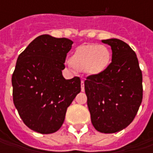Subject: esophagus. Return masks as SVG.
Returning a JSON list of instances; mask_svg holds the SVG:
<instances>
[{
	"instance_id": "34e87169",
	"label": "esophagus",
	"mask_w": 153,
	"mask_h": 153,
	"mask_svg": "<svg viewBox=\"0 0 153 153\" xmlns=\"http://www.w3.org/2000/svg\"><path fill=\"white\" fill-rule=\"evenodd\" d=\"M81 88H82V91L84 92V81L82 80V85H81Z\"/></svg>"
}]
</instances>
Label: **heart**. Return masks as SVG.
<instances>
[{
	"label": "heart",
	"mask_w": 153,
	"mask_h": 153,
	"mask_svg": "<svg viewBox=\"0 0 153 153\" xmlns=\"http://www.w3.org/2000/svg\"><path fill=\"white\" fill-rule=\"evenodd\" d=\"M111 61V53L104 45L88 44L79 46L70 58L71 66L84 71L91 76L103 73Z\"/></svg>",
	"instance_id": "1"
}]
</instances>
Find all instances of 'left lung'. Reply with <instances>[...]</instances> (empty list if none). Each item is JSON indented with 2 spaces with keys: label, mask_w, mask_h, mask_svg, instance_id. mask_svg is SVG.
Instances as JSON below:
<instances>
[{
  "label": "left lung",
  "mask_w": 153,
  "mask_h": 153,
  "mask_svg": "<svg viewBox=\"0 0 153 153\" xmlns=\"http://www.w3.org/2000/svg\"><path fill=\"white\" fill-rule=\"evenodd\" d=\"M111 48L112 59L107 69L84 82L92 124L99 132L123 130L134 120L142 101V73L137 56L119 39L102 40Z\"/></svg>",
  "instance_id": "left-lung-1"
}]
</instances>
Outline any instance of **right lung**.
Instances as JSON below:
<instances>
[{
  "instance_id": "add662e5",
  "label": "right lung",
  "mask_w": 153,
  "mask_h": 153,
  "mask_svg": "<svg viewBox=\"0 0 153 153\" xmlns=\"http://www.w3.org/2000/svg\"><path fill=\"white\" fill-rule=\"evenodd\" d=\"M73 42L42 35L22 52L12 76L13 103L30 129L52 134L62 126L68 106L81 91V80L62 71Z\"/></svg>"
}]
</instances>
